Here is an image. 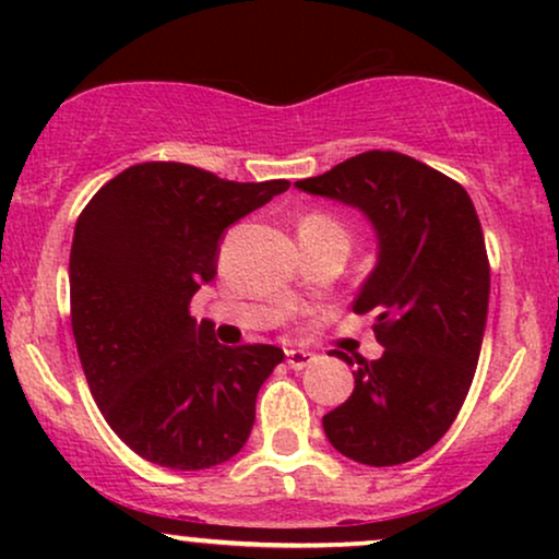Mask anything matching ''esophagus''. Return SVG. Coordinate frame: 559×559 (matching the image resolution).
<instances>
[{
    "label": "esophagus",
    "instance_id": "obj_1",
    "mask_svg": "<svg viewBox=\"0 0 559 559\" xmlns=\"http://www.w3.org/2000/svg\"><path fill=\"white\" fill-rule=\"evenodd\" d=\"M312 360H316V355H312V352H305V349H288L286 352V362L292 370H305Z\"/></svg>",
    "mask_w": 559,
    "mask_h": 559
}]
</instances>
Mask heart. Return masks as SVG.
Listing matches in <instances>:
<instances>
[{
  "instance_id": "heart-1",
  "label": "heart",
  "mask_w": 559,
  "mask_h": 559,
  "mask_svg": "<svg viewBox=\"0 0 559 559\" xmlns=\"http://www.w3.org/2000/svg\"><path fill=\"white\" fill-rule=\"evenodd\" d=\"M325 230H338V234H344L342 223L333 221L331 215L312 213V215L301 217V223H299V234H325Z\"/></svg>"
}]
</instances>
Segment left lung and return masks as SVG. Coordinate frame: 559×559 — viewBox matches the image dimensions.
Returning <instances> with one entry per match:
<instances>
[{"label": "left lung", "mask_w": 559, "mask_h": 559, "mask_svg": "<svg viewBox=\"0 0 559 559\" xmlns=\"http://www.w3.org/2000/svg\"><path fill=\"white\" fill-rule=\"evenodd\" d=\"M294 186L357 207L378 241L352 307L373 316L383 355L336 352L357 362L355 391L323 431L355 463H409L449 431L476 376L491 281L476 207L457 181L400 152H362Z\"/></svg>", "instance_id": "1"}]
</instances>
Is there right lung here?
I'll use <instances>...</instances> for the list:
<instances>
[{
	"instance_id": "obj_1",
	"label": "right lung",
	"mask_w": 559,
	"mask_h": 559,
	"mask_svg": "<svg viewBox=\"0 0 559 559\" xmlns=\"http://www.w3.org/2000/svg\"><path fill=\"white\" fill-rule=\"evenodd\" d=\"M286 189L141 163L102 186L75 223L70 320L83 373L112 431L150 463L204 471L247 444L284 349L217 344L189 301L215 278L228 226Z\"/></svg>"
}]
</instances>
